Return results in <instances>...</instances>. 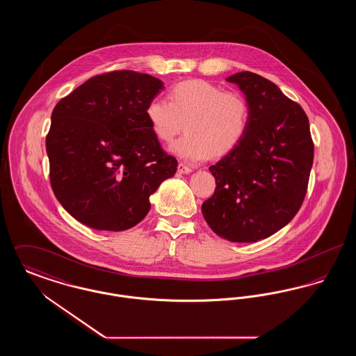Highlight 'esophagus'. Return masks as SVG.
Here are the masks:
<instances>
[{
	"instance_id": "esophagus-1",
	"label": "esophagus",
	"mask_w": 356,
	"mask_h": 356,
	"mask_svg": "<svg viewBox=\"0 0 356 356\" xmlns=\"http://www.w3.org/2000/svg\"><path fill=\"white\" fill-rule=\"evenodd\" d=\"M177 172H179V173H184V175H186V173H191L192 170H191L188 165H186V164L180 163V164L177 165Z\"/></svg>"
}]
</instances>
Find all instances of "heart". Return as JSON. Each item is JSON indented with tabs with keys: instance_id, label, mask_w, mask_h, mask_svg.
I'll return each mask as SVG.
<instances>
[{
	"instance_id": "heart-1",
	"label": "heart",
	"mask_w": 356,
	"mask_h": 356,
	"mask_svg": "<svg viewBox=\"0 0 356 356\" xmlns=\"http://www.w3.org/2000/svg\"><path fill=\"white\" fill-rule=\"evenodd\" d=\"M145 118L154 137L170 144L183 129L172 152L180 159L199 163L222 157L240 145L250 127V106L235 92H225L203 80L183 81L168 93V102L153 99L147 104Z\"/></svg>"
}]
</instances>
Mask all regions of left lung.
<instances>
[{
  "label": "left lung",
  "instance_id": "obj_1",
  "mask_svg": "<svg viewBox=\"0 0 356 356\" xmlns=\"http://www.w3.org/2000/svg\"><path fill=\"white\" fill-rule=\"evenodd\" d=\"M227 81L244 93L250 127L236 149L209 167L216 188L202 212L216 235L254 243L286 227L302 207L314 143L305 111L277 85L252 72Z\"/></svg>",
  "mask_w": 356,
  "mask_h": 356
}]
</instances>
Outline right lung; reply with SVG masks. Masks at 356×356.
Listing matches in <instances>:
<instances>
[{"label": "right lung", "mask_w": 356, "mask_h": 356, "mask_svg": "<svg viewBox=\"0 0 356 356\" xmlns=\"http://www.w3.org/2000/svg\"><path fill=\"white\" fill-rule=\"evenodd\" d=\"M164 84L116 70L89 79L51 113V189L69 215L100 231H125L149 212V196L177 170L145 118Z\"/></svg>", "instance_id": "obj_1"}]
</instances>
